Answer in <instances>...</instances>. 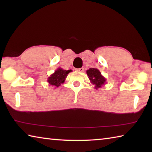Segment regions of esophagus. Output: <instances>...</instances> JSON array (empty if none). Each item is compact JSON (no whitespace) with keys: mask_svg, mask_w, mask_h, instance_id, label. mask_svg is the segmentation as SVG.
Listing matches in <instances>:
<instances>
[{"mask_svg":"<svg viewBox=\"0 0 152 152\" xmlns=\"http://www.w3.org/2000/svg\"><path fill=\"white\" fill-rule=\"evenodd\" d=\"M76 70L78 71V72H84V68H78V69H76Z\"/></svg>","mask_w":152,"mask_h":152,"instance_id":"1","label":"esophagus"}]
</instances>
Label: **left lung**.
Wrapping results in <instances>:
<instances>
[{
  "instance_id": "1",
  "label": "left lung",
  "mask_w": 152,
  "mask_h": 152,
  "mask_svg": "<svg viewBox=\"0 0 152 152\" xmlns=\"http://www.w3.org/2000/svg\"><path fill=\"white\" fill-rule=\"evenodd\" d=\"M87 76L91 83L94 85L95 89H99L106 83V78L102 75L97 68H90L86 70Z\"/></svg>"
}]
</instances>
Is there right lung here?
Segmentation results:
<instances>
[{
	"mask_svg": "<svg viewBox=\"0 0 152 152\" xmlns=\"http://www.w3.org/2000/svg\"><path fill=\"white\" fill-rule=\"evenodd\" d=\"M70 72L71 70H66L61 68H58L57 70H55L54 73L51 74L50 76L48 77L47 81L50 85L54 86L55 88L59 87L65 82L66 77Z\"/></svg>",
	"mask_w": 152,
	"mask_h": 152,
	"instance_id": "right-lung-1",
	"label": "right lung"
}]
</instances>
